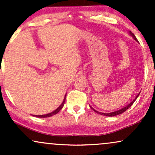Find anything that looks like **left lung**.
I'll return each mask as SVG.
<instances>
[{"instance_id":"8db88e82","label":"left lung","mask_w":155,"mask_h":155,"mask_svg":"<svg viewBox=\"0 0 155 155\" xmlns=\"http://www.w3.org/2000/svg\"><path fill=\"white\" fill-rule=\"evenodd\" d=\"M129 33H130V35H131V36L133 37V38L135 39V40L136 41H138V40H137V38H136V37L135 36V35L133 34V33H132V32L131 31H129ZM139 94L140 93H138V95L136 96V97H135L134 98V100H133L132 102L131 103H130V104L127 105V106H124V108H121V109H119V110H117V111H114V112H111V113H102V112H99V111H96V110H95L93 108H92L91 106H90V107H91L92 108V110H94V111H95L96 113H97V114H101V115H104V116H107V117H114V116H117V115H119V114H122L123 113V112H124L126 111V110L127 109H128V108L130 107L131 106H132V105L133 104V103L135 102V101H136V100L137 99V97H138V95H139Z\"/></svg>"}]
</instances>
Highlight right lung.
<instances>
[{"label": "right lung", "instance_id": "1", "mask_svg": "<svg viewBox=\"0 0 155 155\" xmlns=\"http://www.w3.org/2000/svg\"><path fill=\"white\" fill-rule=\"evenodd\" d=\"M65 97H66V95H65V97H64L63 101V103H62V104H61V105H60V106L58 108H56V109H55L54 111H53L52 112H51V113L47 114H43V115H33V116L37 117H40V118H46V117H49L53 116V115H55V114H58V112H59L60 110L62 109V108H63L64 104H65Z\"/></svg>", "mask_w": 155, "mask_h": 155}]
</instances>
